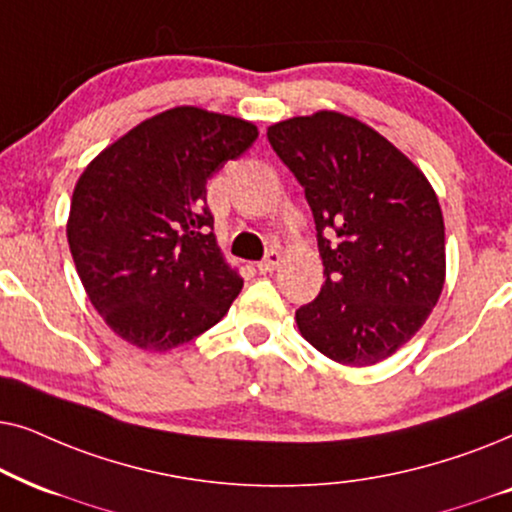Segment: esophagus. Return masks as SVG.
<instances>
[{
	"label": "esophagus",
	"mask_w": 512,
	"mask_h": 512,
	"mask_svg": "<svg viewBox=\"0 0 512 512\" xmlns=\"http://www.w3.org/2000/svg\"><path fill=\"white\" fill-rule=\"evenodd\" d=\"M281 252H276V250H269L267 252V257H264L262 262H257V271H260V274H271V271H274L278 264H281Z\"/></svg>",
	"instance_id": "34e87169"
}]
</instances>
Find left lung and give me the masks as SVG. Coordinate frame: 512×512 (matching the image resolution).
I'll return each mask as SVG.
<instances>
[{
    "mask_svg": "<svg viewBox=\"0 0 512 512\" xmlns=\"http://www.w3.org/2000/svg\"><path fill=\"white\" fill-rule=\"evenodd\" d=\"M269 145L304 187L325 283L299 306V332L342 365L393 356L445 285V222L426 175L363 121L316 112L269 126Z\"/></svg>",
    "mask_w": 512,
    "mask_h": 512,
    "instance_id": "obj_1",
    "label": "left lung"
}]
</instances>
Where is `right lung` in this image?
I'll return each instance as SVG.
<instances>
[{
	"label": "right lung",
	"mask_w": 512,
	"mask_h": 512,
	"mask_svg": "<svg viewBox=\"0 0 512 512\" xmlns=\"http://www.w3.org/2000/svg\"><path fill=\"white\" fill-rule=\"evenodd\" d=\"M250 121L175 107L88 163L67 243L86 295L121 339L168 351L229 311L243 278L224 262L206 185L257 140Z\"/></svg>",
	"instance_id": "add662e5"
}]
</instances>
